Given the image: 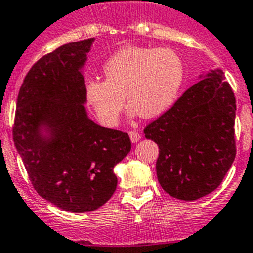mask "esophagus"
Segmentation results:
<instances>
[{"label":"esophagus","mask_w":253,"mask_h":253,"mask_svg":"<svg viewBox=\"0 0 253 253\" xmlns=\"http://www.w3.org/2000/svg\"><path fill=\"white\" fill-rule=\"evenodd\" d=\"M129 136H130V140L133 143H136L140 140V134H139L138 131H129Z\"/></svg>","instance_id":"34e87169"}]
</instances>
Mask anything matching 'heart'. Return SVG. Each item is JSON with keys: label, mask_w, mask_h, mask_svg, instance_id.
<instances>
[{"label": "heart", "mask_w": 253, "mask_h": 253, "mask_svg": "<svg viewBox=\"0 0 253 253\" xmlns=\"http://www.w3.org/2000/svg\"><path fill=\"white\" fill-rule=\"evenodd\" d=\"M103 71L105 80L86 81L84 95L109 126L119 122L125 95L133 113L155 118L174 104L184 81V64L172 48L126 46L106 60Z\"/></svg>", "instance_id": "1"}]
</instances>
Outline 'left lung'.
<instances>
[{
  "label": "left lung",
  "instance_id": "1",
  "mask_svg": "<svg viewBox=\"0 0 253 253\" xmlns=\"http://www.w3.org/2000/svg\"><path fill=\"white\" fill-rule=\"evenodd\" d=\"M235 119V94L217 70L145 126L159 147L157 175L169 196L196 201L221 184L236 157Z\"/></svg>",
  "mask_w": 253,
  "mask_h": 253
}]
</instances>
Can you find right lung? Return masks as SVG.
I'll return each mask as SVG.
<instances>
[{"label": "right lung", "mask_w": 253, "mask_h": 253, "mask_svg": "<svg viewBox=\"0 0 253 253\" xmlns=\"http://www.w3.org/2000/svg\"><path fill=\"white\" fill-rule=\"evenodd\" d=\"M92 41L66 43L35 62L20 87L12 129L35 191L74 213L108 202L118 184L113 169L131 149L128 133L98 125L83 105L80 69Z\"/></svg>", "instance_id": "1"}]
</instances>
